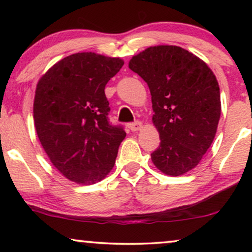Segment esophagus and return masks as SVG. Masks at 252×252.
<instances>
[{
	"label": "esophagus",
	"instance_id": "1",
	"mask_svg": "<svg viewBox=\"0 0 252 252\" xmlns=\"http://www.w3.org/2000/svg\"><path fill=\"white\" fill-rule=\"evenodd\" d=\"M141 128H142V123L140 122H135L129 125V129L132 130V132H137V130H140Z\"/></svg>",
	"mask_w": 252,
	"mask_h": 252
}]
</instances>
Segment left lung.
Segmentation results:
<instances>
[{
  "instance_id": "left-lung-1",
  "label": "left lung",
  "mask_w": 252,
  "mask_h": 252,
  "mask_svg": "<svg viewBox=\"0 0 252 252\" xmlns=\"http://www.w3.org/2000/svg\"><path fill=\"white\" fill-rule=\"evenodd\" d=\"M128 67L147 82L160 144L151 160L179 177L197 166L215 140L221 113L218 80L208 64L178 46L149 47Z\"/></svg>"
}]
</instances>
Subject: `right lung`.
Returning a JSON list of instances; mask_svg holds the SVG:
<instances>
[{"mask_svg":"<svg viewBox=\"0 0 252 252\" xmlns=\"http://www.w3.org/2000/svg\"><path fill=\"white\" fill-rule=\"evenodd\" d=\"M123 65L119 57L78 53L57 62L37 81V137L51 164L75 184L94 185L115 166L126 133L108 122L104 88Z\"/></svg>","mask_w":252,"mask_h":252,"instance_id":"1","label":"right lung"}]
</instances>
